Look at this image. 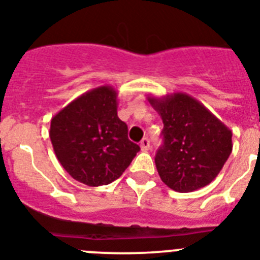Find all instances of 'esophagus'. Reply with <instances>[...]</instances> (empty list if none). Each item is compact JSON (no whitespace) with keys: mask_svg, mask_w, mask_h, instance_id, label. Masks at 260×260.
<instances>
[{"mask_svg":"<svg viewBox=\"0 0 260 260\" xmlns=\"http://www.w3.org/2000/svg\"><path fill=\"white\" fill-rule=\"evenodd\" d=\"M150 147H151V146H150V139H147V138L142 139V142H141L142 151H148V150H150Z\"/></svg>","mask_w":260,"mask_h":260,"instance_id":"obj_1","label":"esophagus"}]
</instances>
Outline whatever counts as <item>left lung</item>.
Returning a JSON list of instances; mask_svg holds the SVG:
<instances>
[{
	"label": "left lung",
	"mask_w": 260,
	"mask_h": 260,
	"mask_svg": "<svg viewBox=\"0 0 260 260\" xmlns=\"http://www.w3.org/2000/svg\"><path fill=\"white\" fill-rule=\"evenodd\" d=\"M147 100L164 125L155 156L161 181L180 193L212 183L232 154V130L187 93Z\"/></svg>",
	"instance_id": "left-lung-1"
}]
</instances>
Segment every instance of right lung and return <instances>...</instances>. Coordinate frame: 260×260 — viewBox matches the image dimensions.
I'll list each match as a JSON object with an SVG mask.
<instances>
[{"instance_id":"add662e5","label":"right lung","mask_w":260,"mask_h":260,"mask_svg":"<svg viewBox=\"0 0 260 260\" xmlns=\"http://www.w3.org/2000/svg\"><path fill=\"white\" fill-rule=\"evenodd\" d=\"M118 93L110 85L88 90L51 119L57 160L80 183L99 187L117 180L141 150L117 115Z\"/></svg>"}]
</instances>
